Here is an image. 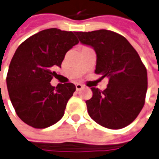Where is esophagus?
Segmentation results:
<instances>
[{"label":"esophagus","instance_id":"obj_1","mask_svg":"<svg viewBox=\"0 0 159 159\" xmlns=\"http://www.w3.org/2000/svg\"><path fill=\"white\" fill-rule=\"evenodd\" d=\"M75 86H76V90L77 91L81 90L82 88H83V85H81V84H79V83H77Z\"/></svg>","mask_w":159,"mask_h":159}]
</instances>
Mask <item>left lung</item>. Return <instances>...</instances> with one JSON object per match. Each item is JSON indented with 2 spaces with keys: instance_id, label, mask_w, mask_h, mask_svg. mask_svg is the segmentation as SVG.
Returning a JSON list of instances; mask_svg holds the SVG:
<instances>
[{
  "instance_id": "left-lung-1",
  "label": "left lung",
  "mask_w": 159,
  "mask_h": 159,
  "mask_svg": "<svg viewBox=\"0 0 159 159\" xmlns=\"http://www.w3.org/2000/svg\"><path fill=\"white\" fill-rule=\"evenodd\" d=\"M82 44L96 52L95 73L109 80L104 91L92 87L87 111L96 123L109 129H121L133 122L144 107L147 71L139 53L124 36L100 29L76 32Z\"/></svg>"
}]
</instances>
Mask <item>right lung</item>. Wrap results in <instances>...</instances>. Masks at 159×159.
<instances>
[{
  "label": "right lung",
  "mask_w": 159,
  "mask_h": 159,
  "mask_svg": "<svg viewBox=\"0 0 159 159\" xmlns=\"http://www.w3.org/2000/svg\"><path fill=\"white\" fill-rule=\"evenodd\" d=\"M76 32L49 28L23 41L15 51L7 74L11 103L20 119L32 127L43 129L63 117L76 86L50 84L66 52L79 43Z\"/></svg>",
  "instance_id": "right-lung-1"
}]
</instances>
